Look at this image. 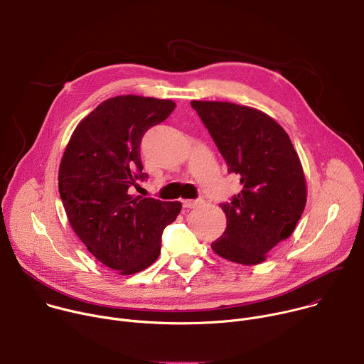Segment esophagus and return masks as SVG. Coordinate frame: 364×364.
I'll return each mask as SVG.
<instances>
[{"label":"esophagus","instance_id":"obj_1","mask_svg":"<svg viewBox=\"0 0 364 364\" xmlns=\"http://www.w3.org/2000/svg\"><path fill=\"white\" fill-rule=\"evenodd\" d=\"M183 207H186V209H194V207H197L201 201L200 200H183Z\"/></svg>","mask_w":364,"mask_h":364}]
</instances>
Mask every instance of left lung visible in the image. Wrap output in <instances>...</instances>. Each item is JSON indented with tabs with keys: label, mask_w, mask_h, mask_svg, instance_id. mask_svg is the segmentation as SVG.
I'll return each instance as SVG.
<instances>
[{
	"label": "left lung",
	"mask_w": 364,
	"mask_h": 364,
	"mask_svg": "<svg viewBox=\"0 0 364 364\" xmlns=\"http://www.w3.org/2000/svg\"><path fill=\"white\" fill-rule=\"evenodd\" d=\"M242 191L222 203L228 225L212 249L230 262L257 265L288 239L306 203L296 151L284 128L265 112L230 102L191 100Z\"/></svg>",
	"instance_id": "left-lung-1"
}]
</instances>
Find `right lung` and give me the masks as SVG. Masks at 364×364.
<instances>
[{
  "mask_svg": "<svg viewBox=\"0 0 364 364\" xmlns=\"http://www.w3.org/2000/svg\"><path fill=\"white\" fill-rule=\"evenodd\" d=\"M174 108L170 99H107L79 122L63 152L59 191L69 223L97 261L119 275L157 261L163 230L181 210L180 201L128 194L146 177L139 154L145 131Z\"/></svg>",
  "mask_w": 364,
  "mask_h": 364,
  "instance_id": "add662e5",
  "label": "right lung"
}]
</instances>
